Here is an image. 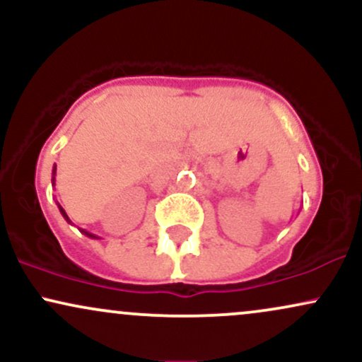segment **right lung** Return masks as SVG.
I'll return each instance as SVG.
<instances>
[{"label": "right lung", "instance_id": "obj_1", "mask_svg": "<svg viewBox=\"0 0 362 362\" xmlns=\"http://www.w3.org/2000/svg\"><path fill=\"white\" fill-rule=\"evenodd\" d=\"M54 184H56V165H54V168H52V185H54ZM57 207H59V211H61L62 218H64L66 221H68V223H71V219L68 218V214H66V211L62 209V207H61L59 204H57ZM80 231H81L83 235H86V236H88V238H98L97 235H93V233H88V231H86V230H80Z\"/></svg>", "mask_w": 362, "mask_h": 362}]
</instances>
